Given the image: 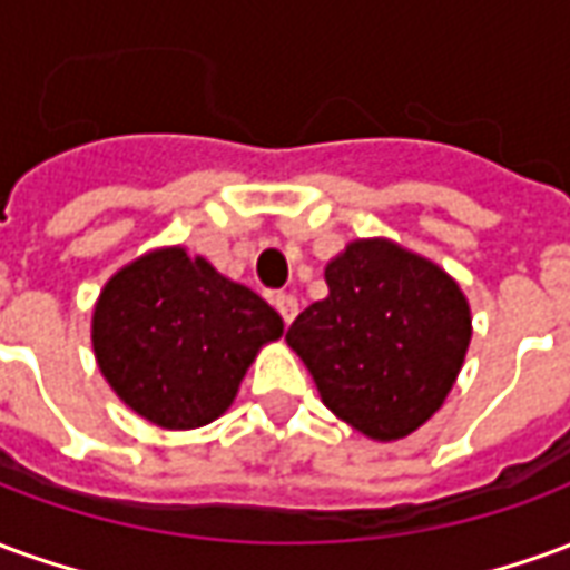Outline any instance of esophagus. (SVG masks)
Instances as JSON below:
<instances>
[{"label": "esophagus", "mask_w": 570, "mask_h": 570, "mask_svg": "<svg viewBox=\"0 0 570 570\" xmlns=\"http://www.w3.org/2000/svg\"><path fill=\"white\" fill-rule=\"evenodd\" d=\"M274 308H277V314L284 317V323H293V317L298 314L296 296H289V293H277V296H274Z\"/></svg>", "instance_id": "obj_1"}]
</instances>
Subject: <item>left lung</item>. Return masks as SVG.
<instances>
[{
  "mask_svg": "<svg viewBox=\"0 0 570 570\" xmlns=\"http://www.w3.org/2000/svg\"><path fill=\"white\" fill-rule=\"evenodd\" d=\"M330 296L286 342L330 412L370 440H403L442 406L464 366L470 305L440 265L394 240H354L326 265Z\"/></svg>",
  "mask_w": 570,
  "mask_h": 570,
  "instance_id": "obj_1",
  "label": "left lung"
}]
</instances>
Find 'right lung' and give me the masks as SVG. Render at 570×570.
<instances>
[{"label": "right lung", "mask_w": 570, "mask_h": 570, "mask_svg": "<svg viewBox=\"0 0 570 570\" xmlns=\"http://www.w3.org/2000/svg\"><path fill=\"white\" fill-rule=\"evenodd\" d=\"M281 335L284 321L265 298L183 247L151 249L112 274L91 321L109 387L167 430L219 419L259 347Z\"/></svg>", "instance_id": "obj_1"}]
</instances>
